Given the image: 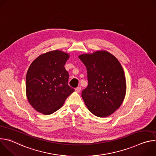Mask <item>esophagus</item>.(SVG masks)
<instances>
[{"label":"esophagus","instance_id":"esophagus-1","mask_svg":"<svg viewBox=\"0 0 156 156\" xmlns=\"http://www.w3.org/2000/svg\"><path fill=\"white\" fill-rule=\"evenodd\" d=\"M80 91H81V87L78 86V87H77L75 88V91H76V92H80Z\"/></svg>","mask_w":156,"mask_h":156}]
</instances>
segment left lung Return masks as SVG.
Returning a JSON list of instances; mask_svg holds the SVG:
<instances>
[{
	"label": "left lung",
	"mask_w": 156,
	"mask_h": 156,
	"mask_svg": "<svg viewBox=\"0 0 156 156\" xmlns=\"http://www.w3.org/2000/svg\"><path fill=\"white\" fill-rule=\"evenodd\" d=\"M78 57L87 69L88 85L81 96L88 110L99 117L113 114L122 104L126 94V80L121 64L106 51Z\"/></svg>",
	"instance_id": "obj_1"
}]
</instances>
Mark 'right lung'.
Listing matches in <instances>:
<instances>
[{"instance_id": "obj_1", "label": "right lung", "mask_w": 156, "mask_h": 156, "mask_svg": "<svg viewBox=\"0 0 156 156\" xmlns=\"http://www.w3.org/2000/svg\"><path fill=\"white\" fill-rule=\"evenodd\" d=\"M69 55L55 50L39 56L31 64L26 76L30 104L45 115L58 110L74 91L69 85V74L65 64Z\"/></svg>"}]
</instances>
